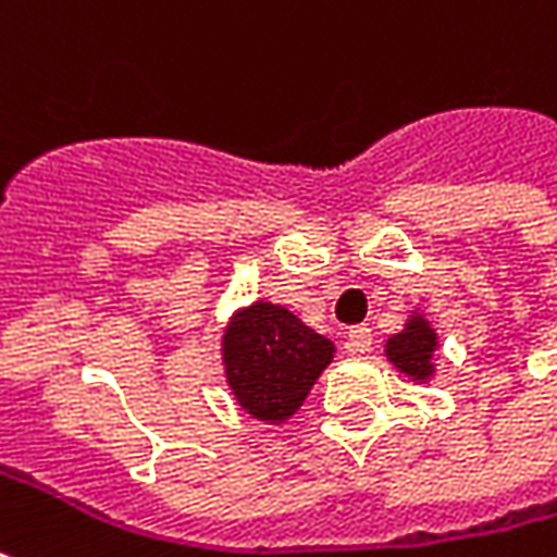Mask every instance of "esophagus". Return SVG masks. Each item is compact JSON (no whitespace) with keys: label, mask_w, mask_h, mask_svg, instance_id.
Returning <instances> with one entry per match:
<instances>
[{"label":"esophagus","mask_w":557,"mask_h":557,"mask_svg":"<svg viewBox=\"0 0 557 557\" xmlns=\"http://www.w3.org/2000/svg\"><path fill=\"white\" fill-rule=\"evenodd\" d=\"M345 345H348V351L354 354H366L369 348H372V327H366V324H357V327H351L348 331V336H345Z\"/></svg>","instance_id":"34e87169"}]
</instances>
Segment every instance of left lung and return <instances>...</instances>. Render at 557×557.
<instances>
[{
    "label": "left lung",
    "mask_w": 557,
    "mask_h": 557,
    "mask_svg": "<svg viewBox=\"0 0 557 557\" xmlns=\"http://www.w3.org/2000/svg\"><path fill=\"white\" fill-rule=\"evenodd\" d=\"M434 348L436 333L428 327L425 319L413 315L405 331L395 333L393 339L386 342V357H389L401 372L422 381V377H428V374L434 372V366H431V354H434Z\"/></svg>",
    "instance_id": "8db88e82"
}]
</instances>
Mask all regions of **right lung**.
<instances>
[{"label":"right lung","instance_id":"obj_1","mask_svg":"<svg viewBox=\"0 0 557 557\" xmlns=\"http://www.w3.org/2000/svg\"><path fill=\"white\" fill-rule=\"evenodd\" d=\"M331 360L333 342L274 304L259 300L236 312L226 327V381L238 405L259 422L289 419Z\"/></svg>","mask_w":557,"mask_h":557}]
</instances>
